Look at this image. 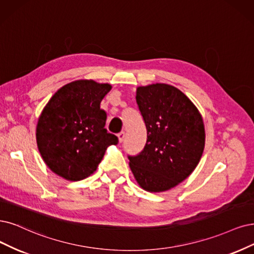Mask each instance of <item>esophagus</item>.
<instances>
[{
	"label": "esophagus",
	"mask_w": 254,
	"mask_h": 254,
	"mask_svg": "<svg viewBox=\"0 0 254 254\" xmlns=\"http://www.w3.org/2000/svg\"><path fill=\"white\" fill-rule=\"evenodd\" d=\"M117 137H118V141L121 143L122 141H124V139H125V132H120L117 135Z\"/></svg>",
	"instance_id": "1"
}]
</instances>
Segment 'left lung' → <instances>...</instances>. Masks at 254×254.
I'll use <instances>...</instances> for the list:
<instances>
[{"instance_id":"8db88e82","label":"left lung","mask_w":254,"mask_h":254,"mask_svg":"<svg viewBox=\"0 0 254 254\" xmlns=\"http://www.w3.org/2000/svg\"><path fill=\"white\" fill-rule=\"evenodd\" d=\"M136 101L147 139L142 152L128 156L139 186L162 192L180 184L199 164L205 146V127L199 110L171 84L138 87Z\"/></svg>"}]
</instances>
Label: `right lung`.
I'll list each match as a JSON object with an SVG mask.
<instances>
[{
    "instance_id": "add662e5",
    "label": "right lung",
    "mask_w": 254,
    "mask_h": 254,
    "mask_svg": "<svg viewBox=\"0 0 254 254\" xmlns=\"http://www.w3.org/2000/svg\"><path fill=\"white\" fill-rule=\"evenodd\" d=\"M109 83L79 79L64 84L50 98L36 125V143L50 170L79 181L97 170L109 145L118 138L105 128L107 113L100 102Z\"/></svg>"
}]
</instances>
